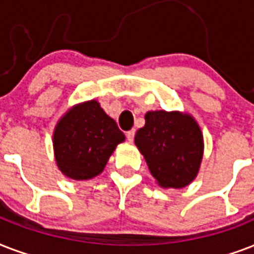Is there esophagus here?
Returning a JSON list of instances; mask_svg holds the SVG:
<instances>
[{
  "label": "esophagus",
  "mask_w": 254,
  "mask_h": 254,
  "mask_svg": "<svg viewBox=\"0 0 254 254\" xmlns=\"http://www.w3.org/2000/svg\"><path fill=\"white\" fill-rule=\"evenodd\" d=\"M126 136L129 141H133V137H135V129H129L128 132L126 133Z\"/></svg>",
  "instance_id": "esophagus-1"
}]
</instances>
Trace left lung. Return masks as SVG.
<instances>
[{
  "mask_svg": "<svg viewBox=\"0 0 254 254\" xmlns=\"http://www.w3.org/2000/svg\"><path fill=\"white\" fill-rule=\"evenodd\" d=\"M135 144L149 172L164 188H183L197 175L202 159V135L190 115L167 111L145 114Z\"/></svg>",
  "mask_w": 254,
  "mask_h": 254,
  "instance_id": "8db88e82",
  "label": "left lung"
}]
</instances>
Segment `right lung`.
Masks as SVG:
<instances>
[{"instance_id":"add662e5","label":"right lung","mask_w":254,"mask_h":254,"mask_svg":"<svg viewBox=\"0 0 254 254\" xmlns=\"http://www.w3.org/2000/svg\"><path fill=\"white\" fill-rule=\"evenodd\" d=\"M57 164L67 178L87 180L99 175L125 133L95 100L72 107L57 125Z\"/></svg>"}]
</instances>
